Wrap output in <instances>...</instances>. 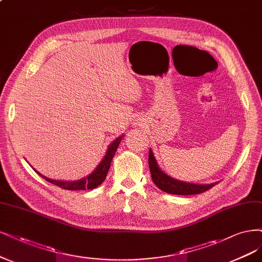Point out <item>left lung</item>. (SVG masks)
Masks as SVG:
<instances>
[{
	"label": "left lung",
	"mask_w": 262,
	"mask_h": 262,
	"mask_svg": "<svg viewBox=\"0 0 262 262\" xmlns=\"http://www.w3.org/2000/svg\"><path fill=\"white\" fill-rule=\"evenodd\" d=\"M148 166L151 174V180L161 191L174 195H195L208 191L217 183L211 184H193L179 181V180L170 178L164 171H161L157 165L156 159L149 149L148 154Z\"/></svg>",
	"instance_id": "1"
}]
</instances>
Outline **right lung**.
Instances as JSON below:
<instances>
[{
    "label": "right lung",
    "mask_w": 262,
    "mask_h": 262,
    "mask_svg": "<svg viewBox=\"0 0 262 262\" xmlns=\"http://www.w3.org/2000/svg\"><path fill=\"white\" fill-rule=\"evenodd\" d=\"M122 137L117 138L112 144L111 146L108 147L107 151H106V155L104 157V159L102 160V162L98 167L93 171V172L83 178L81 180H78V181H73V182H64V181H56V180H52L49 179L47 177H44L42 174H40L37 170H35V172L38 174H40L42 178H44L47 181H49L50 183L54 184V185H57L60 188H64V189H69V191H84V189H93L95 187H97L100 184H102L104 182V180L106 179L107 172L108 170H110L111 164H112V160L115 156V152L118 148L120 141H121Z\"/></svg>",
    "instance_id": "obj_1"
}]
</instances>
